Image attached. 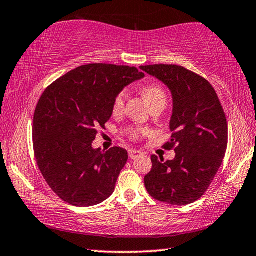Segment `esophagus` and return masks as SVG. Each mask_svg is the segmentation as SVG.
I'll return each mask as SVG.
<instances>
[{
  "label": "esophagus",
  "instance_id": "1",
  "mask_svg": "<svg viewBox=\"0 0 256 256\" xmlns=\"http://www.w3.org/2000/svg\"><path fill=\"white\" fill-rule=\"evenodd\" d=\"M139 155H141V152L139 150H128V158H130L134 160L136 156H139Z\"/></svg>",
  "mask_w": 256,
  "mask_h": 256
}]
</instances>
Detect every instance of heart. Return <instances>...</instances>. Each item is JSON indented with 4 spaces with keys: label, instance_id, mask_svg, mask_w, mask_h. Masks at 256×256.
Listing matches in <instances>:
<instances>
[{
    "label": "heart",
    "instance_id": "1",
    "mask_svg": "<svg viewBox=\"0 0 256 256\" xmlns=\"http://www.w3.org/2000/svg\"><path fill=\"white\" fill-rule=\"evenodd\" d=\"M141 94H142L144 100L147 101V104H150L152 110L164 109V106H166L168 98L166 90L163 88L160 84H147V85H144L142 88H141ZM125 98H126V93H125V90H122L116 95L112 104V112L115 114V115H118V114L123 112ZM147 132V128L141 126H130L125 130V134L132 140H138L141 136L146 134Z\"/></svg>",
    "mask_w": 256,
    "mask_h": 256
}]
</instances>
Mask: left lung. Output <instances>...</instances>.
<instances>
[{"instance_id": "left-lung-1", "label": "left lung", "mask_w": 256, "mask_h": 256, "mask_svg": "<svg viewBox=\"0 0 256 256\" xmlns=\"http://www.w3.org/2000/svg\"><path fill=\"white\" fill-rule=\"evenodd\" d=\"M140 68L169 87L174 98L170 140L163 144L176 158L164 162L152 155V168L144 186L155 200L174 206L192 204L204 196L223 162L228 147V122L207 79L172 64Z\"/></svg>"}]
</instances>
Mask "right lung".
Returning a JSON list of instances; mask_svg holds the SVG:
<instances>
[{
  "instance_id": "1",
  "label": "right lung",
  "mask_w": 256,
  "mask_h": 256,
  "mask_svg": "<svg viewBox=\"0 0 256 256\" xmlns=\"http://www.w3.org/2000/svg\"><path fill=\"white\" fill-rule=\"evenodd\" d=\"M144 76L134 66L93 63L44 90L34 112V156L49 188L63 201L90 207L112 194L128 152L117 146L93 150L92 142L112 117L116 95Z\"/></svg>"
}]
</instances>
